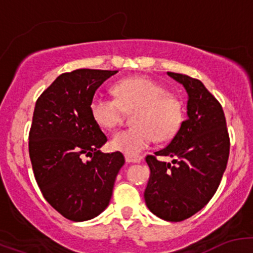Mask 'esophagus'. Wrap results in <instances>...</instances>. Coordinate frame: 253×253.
<instances>
[{
    "label": "esophagus",
    "mask_w": 253,
    "mask_h": 253,
    "mask_svg": "<svg viewBox=\"0 0 253 253\" xmlns=\"http://www.w3.org/2000/svg\"><path fill=\"white\" fill-rule=\"evenodd\" d=\"M125 159H126L127 163H139L143 159L142 155H125Z\"/></svg>",
    "instance_id": "obj_1"
}]
</instances>
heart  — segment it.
Segmentation results:
<instances>
[{"label": "heart", "mask_w": 253, "mask_h": 253, "mask_svg": "<svg viewBox=\"0 0 253 253\" xmlns=\"http://www.w3.org/2000/svg\"><path fill=\"white\" fill-rule=\"evenodd\" d=\"M116 99L95 95L90 114L101 128L111 129L121 124L125 112L132 114L133 127L116 132L111 138L115 150L137 155L147 149L155 138L159 142L172 139L185 119V108L178 96L147 77H133L115 85Z\"/></svg>", "instance_id": "1"}]
</instances>
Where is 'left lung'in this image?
<instances>
[{
  "label": "left lung",
  "mask_w": 253,
  "mask_h": 253,
  "mask_svg": "<svg viewBox=\"0 0 253 253\" xmlns=\"http://www.w3.org/2000/svg\"><path fill=\"white\" fill-rule=\"evenodd\" d=\"M188 94L187 120L164 149L147 155L150 176L144 191L149 211L168 221H182L205 207L226 169L230 138L220 103L197 78L168 72ZM158 156L174 158L173 164Z\"/></svg>",
  "instance_id": "8db88e82"
}]
</instances>
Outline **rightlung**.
<instances>
[{
  "label": "right lung",
  "mask_w": 253,
  "mask_h": 253,
  "mask_svg": "<svg viewBox=\"0 0 253 253\" xmlns=\"http://www.w3.org/2000/svg\"><path fill=\"white\" fill-rule=\"evenodd\" d=\"M117 71L81 68L58 76L35 104L29 157L48 205L66 219L84 221L110 202L121 152L101 153L108 142L90 114L96 89ZM84 156L91 160L84 162Z\"/></svg>",
  "instance_id": "right-lung-1"
}]
</instances>
